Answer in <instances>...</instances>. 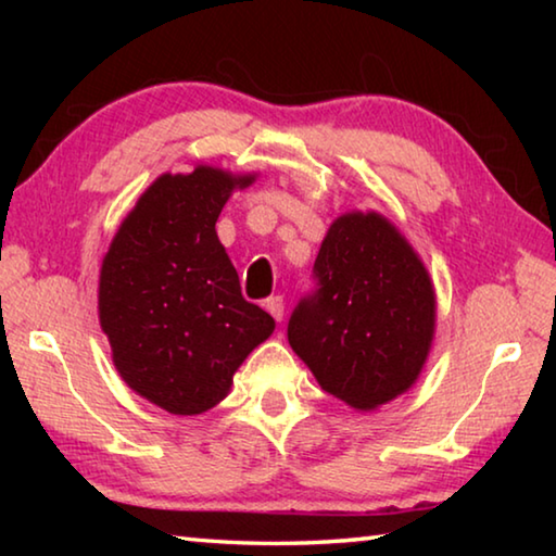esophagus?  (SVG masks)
<instances>
[{
    "instance_id": "34e87169",
    "label": "esophagus",
    "mask_w": 556,
    "mask_h": 556,
    "mask_svg": "<svg viewBox=\"0 0 556 556\" xmlns=\"http://www.w3.org/2000/svg\"><path fill=\"white\" fill-rule=\"evenodd\" d=\"M265 308L271 314L275 321H281V318H285V299H281V296H269L265 301Z\"/></svg>"
}]
</instances>
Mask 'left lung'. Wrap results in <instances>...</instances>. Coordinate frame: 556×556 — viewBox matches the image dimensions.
<instances>
[{"instance_id":"1","label":"left lung","mask_w":556,"mask_h":556,"mask_svg":"<svg viewBox=\"0 0 556 556\" xmlns=\"http://www.w3.org/2000/svg\"><path fill=\"white\" fill-rule=\"evenodd\" d=\"M316 289L289 316L287 338L318 384L375 409L417 380L434 338L437 301L425 265L378 213H345L314 262Z\"/></svg>"}]
</instances>
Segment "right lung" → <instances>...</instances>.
Listing matches in <instances>:
<instances>
[{
    "label": "right lung",
    "mask_w": 556,
    "mask_h": 556,
    "mask_svg": "<svg viewBox=\"0 0 556 556\" xmlns=\"http://www.w3.org/2000/svg\"><path fill=\"white\" fill-rule=\"evenodd\" d=\"M255 176L213 166L147 188L100 269V326L131 390L172 414H201L228 394L275 318L240 291L215 232L232 188Z\"/></svg>",
    "instance_id": "obj_1"
}]
</instances>
